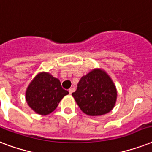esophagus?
I'll use <instances>...</instances> for the list:
<instances>
[{"instance_id":"1","label":"esophagus","mask_w":152,"mask_h":152,"mask_svg":"<svg viewBox=\"0 0 152 152\" xmlns=\"http://www.w3.org/2000/svg\"><path fill=\"white\" fill-rule=\"evenodd\" d=\"M74 91H75V88H70V89L69 90V94H70V95H72V93H73Z\"/></svg>"}]
</instances>
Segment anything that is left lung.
Wrapping results in <instances>:
<instances>
[{"label":"left lung","instance_id":"left-lung-1","mask_svg":"<svg viewBox=\"0 0 152 152\" xmlns=\"http://www.w3.org/2000/svg\"><path fill=\"white\" fill-rule=\"evenodd\" d=\"M72 95L83 113L99 116L113 109L117 99V90L105 72L95 69L80 79L77 89Z\"/></svg>","mask_w":152,"mask_h":152}]
</instances>
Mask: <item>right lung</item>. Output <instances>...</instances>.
Segmentation results:
<instances>
[{
    "mask_svg": "<svg viewBox=\"0 0 152 152\" xmlns=\"http://www.w3.org/2000/svg\"><path fill=\"white\" fill-rule=\"evenodd\" d=\"M69 91L63 89L58 79L42 72L37 75L26 91V100L31 108L42 115H47Z\"/></svg>",
    "mask_w": 152,
    "mask_h": 152,
    "instance_id": "obj_1",
    "label": "right lung"
}]
</instances>
